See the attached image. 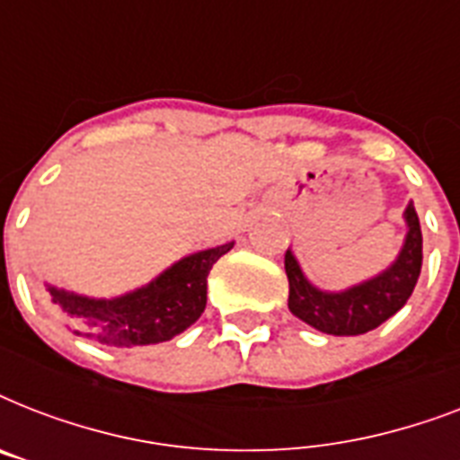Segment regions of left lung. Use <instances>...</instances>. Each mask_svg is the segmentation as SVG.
I'll list each match as a JSON object with an SVG mask.
<instances>
[{"instance_id": "obj_1", "label": "left lung", "mask_w": 460, "mask_h": 460, "mask_svg": "<svg viewBox=\"0 0 460 460\" xmlns=\"http://www.w3.org/2000/svg\"><path fill=\"white\" fill-rule=\"evenodd\" d=\"M406 222L408 236L399 260L385 274L343 294H324L307 284L296 258L287 251L288 310L310 327L334 336L365 334L399 313L413 294L422 267V231L413 205H408Z\"/></svg>"}]
</instances>
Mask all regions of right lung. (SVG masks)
<instances>
[{"label":"right lung","mask_w":460,"mask_h":460,"mask_svg":"<svg viewBox=\"0 0 460 460\" xmlns=\"http://www.w3.org/2000/svg\"><path fill=\"white\" fill-rule=\"evenodd\" d=\"M234 243L195 252L166 270L150 287L114 301H90L49 288L52 303L83 329V334L110 346H153L181 334L205 310L208 274Z\"/></svg>","instance_id":"add662e5"}]
</instances>
